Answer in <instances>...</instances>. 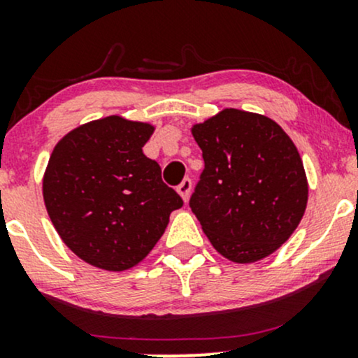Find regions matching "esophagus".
Instances as JSON below:
<instances>
[{
  "instance_id": "obj_1",
  "label": "esophagus",
  "mask_w": 358,
  "mask_h": 358,
  "mask_svg": "<svg viewBox=\"0 0 358 358\" xmlns=\"http://www.w3.org/2000/svg\"><path fill=\"white\" fill-rule=\"evenodd\" d=\"M176 190H178L180 195H182V199L187 202L188 196H190V192H192V180L190 178H183L182 183L176 187Z\"/></svg>"
}]
</instances>
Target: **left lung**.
Returning a JSON list of instances; mask_svg holds the SVG:
<instances>
[{
	"label": "left lung",
	"instance_id": "8db88e82",
	"mask_svg": "<svg viewBox=\"0 0 358 358\" xmlns=\"http://www.w3.org/2000/svg\"><path fill=\"white\" fill-rule=\"evenodd\" d=\"M192 133L205 168L188 205L208 241L241 264L273 254L308 202L294 143L269 117L239 109H224Z\"/></svg>",
	"mask_w": 358,
	"mask_h": 358
}]
</instances>
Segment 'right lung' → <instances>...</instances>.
I'll return each mask as SVG.
<instances>
[{"label":"right lung","instance_id":"obj_1","mask_svg":"<svg viewBox=\"0 0 358 358\" xmlns=\"http://www.w3.org/2000/svg\"><path fill=\"white\" fill-rule=\"evenodd\" d=\"M153 126L119 116L92 121L53 148L43 200L62 241L82 261L126 271L165 232L182 196L143 153Z\"/></svg>","mask_w":358,"mask_h":358}]
</instances>
